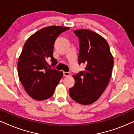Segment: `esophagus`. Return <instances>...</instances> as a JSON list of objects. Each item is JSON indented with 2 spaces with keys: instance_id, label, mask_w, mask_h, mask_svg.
Returning a JSON list of instances; mask_svg holds the SVG:
<instances>
[{
  "instance_id": "obj_1",
  "label": "esophagus",
  "mask_w": 134,
  "mask_h": 134,
  "mask_svg": "<svg viewBox=\"0 0 134 134\" xmlns=\"http://www.w3.org/2000/svg\"><path fill=\"white\" fill-rule=\"evenodd\" d=\"M63 75L65 76H69L71 75L70 72H63Z\"/></svg>"
}]
</instances>
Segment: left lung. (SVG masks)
Here are the masks:
<instances>
[{"label":"left lung","instance_id":"1","mask_svg":"<svg viewBox=\"0 0 134 134\" xmlns=\"http://www.w3.org/2000/svg\"><path fill=\"white\" fill-rule=\"evenodd\" d=\"M80 42L79 63L87 65L85 71L72 76L74 87L69 90L71 98L82 105L96 102L110 79L113 57L109 44L101 35L88 29L74 30Z\"/></svg>","mask_w":134,"mask_h":134}]
</instances>
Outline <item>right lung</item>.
Wrapping results in <instances>:
<instances>
[{
	"mask_svg": "<svg viewBox=\"0 0 134 134\" xmlns=\"http://www.w3.org/2000/svg\"><path fill=\"white\" fill-rule=\"evenodd\" d=\"M68 27L48 26L29 37L24 44L18 62V73L25 91L36 100H43L54 94L55 89L63 77L62 71L48 67L57 62L53 57L54 43L57 36Z\"/></svg>",
	"mask_w": 134,
	"mask_h": 134,
	"instance_id": "obj_1",
	"label": "right lung"
}]
</instances>
